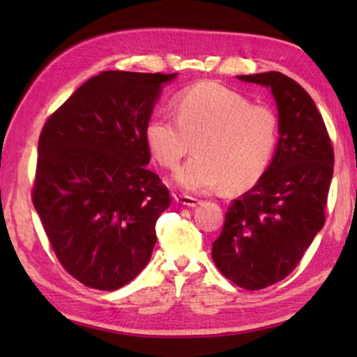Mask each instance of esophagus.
<instances>
[{
	"instance_id": "esophagus-1",
	"label": "esophagus",
	"mask_w": 357,
	"mask_h": 357,
	"mask_svg": "<svg viewBox=\"0 0 357 357\" xmlns=\"http://www.w3.org/2000/svg\"><path fill=\"white\" fill-rule=\"evenodd\" d=\"M174 201L181 204V206H187V207H196L199 204V199L193 198V196H187V195L174 196Z\"/></svg>"
}]
</instances>
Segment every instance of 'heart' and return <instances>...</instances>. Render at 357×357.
Instances as JSON below:
<instances>
[{
    "label": "heart",
    "mask_w": 357,
    "mask_h": 357,
    "mask_svg": "<svg viewBox=\"0 0 357 357\" xmlns=\"http://www.w3.org/2000/svg\"><path fill=\"white\" fill-rule=\"evenodd\" d=\"M176 117L155 116L146 127V142L155 161L174 170L195 144L196 155L176 174L192 193L253 185L275 153L279 119L265 104H250L244 95L218 82H198L174 98Z\"/></svg>",
    "instance_id": "obj_1"
}]
</instances>
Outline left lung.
<instances>
[{
  "mask_svg": "<svg viewBox=\"0 0 357 357\" xmlns=\"http://www.w3.org/2000/svg\"><path fill=\"white\" fill-rule=\"evenodd\" d=\"M238 78L271 89L280 136L257 184L227 208L211 257L227 279L255 291L290 275L324 227L335 151L314 101L294 79L280 72Z\"/></svg>",
  "mask_w": 357,
  "mask_h": 357,
  "instance_id": "left-lung-1",
  "label": "left lung"
}]
</instances>
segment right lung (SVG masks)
<instances>
[{"instance_id":"add662e5","label":"right lung","mask_w":357,"mask_h":357,"mask_svg":"<svg viewBox=\"0 0 357 357\" xmlns=\"http://www.w3.org/2000/svg\"><path fill=\"white\" fill-rule=\"evenodd\" d=\"M174 77L101 72L41 130L32 202L59 264L90 288L116 290L150 261L156 221L172 198L146 167V127Z\"/></svg>"}]
</instances>
